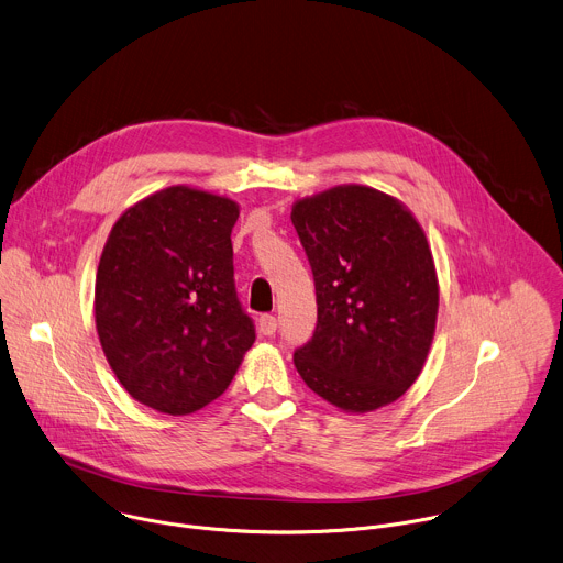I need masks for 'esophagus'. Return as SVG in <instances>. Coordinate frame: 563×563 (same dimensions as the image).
<instances>
[{"label":"esophagus","instance_id":"obj_1","mask_svg":"<svg viewBox=\"0 0 563 563\" xmlns=\"http://www.w3.org/2000/svg\"><path fill=\"white\" fill-rule=\"evenodd\" d=\"M275 330H277V319L273 314H262L260 317V332L271 336V334H275Z\"/></svg>","mask_w":563,"mask_h":563}]
</instances>
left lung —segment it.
I'll return each mask as SVG.
<instances>
[{
    "label": "left lung",
    "mask_w": 563,
    "mask_h": 563,
    "mask_svg": "<svg viewBox=\"0 0 563 563\" xmlns=\"http://www.w3.org/2000/svg\"><path fill=\"white\" fill-rule=\"evenodd\" d=\"M308 255L317 328L295 368L321 399L346 412L397 401L428 357L439 284L423 229L395 197L334 186L292 203Z\"/></svg>",
    "instance_id": "left-lung-1"
}]
</instances>
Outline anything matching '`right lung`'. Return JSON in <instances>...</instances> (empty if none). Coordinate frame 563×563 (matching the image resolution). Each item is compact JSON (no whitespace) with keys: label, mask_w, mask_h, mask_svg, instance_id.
<instances>
[{"label":"right lung","mask_w":563,"mask_h":563,"mask_svg":"<svg viewBox=\"0 0 563 563\" xmlns=\"http://www.w3.org/2000/svg\"><path fill=\"white\" fill-rule=\"evenodd\" d=\"M240 206L170 186L112 227L95 279L103 355L126 393L166 415H190L233 382L255 342L233 271Z\"/></svg>","instance_id":"right-lung-1"}]
</instances>
